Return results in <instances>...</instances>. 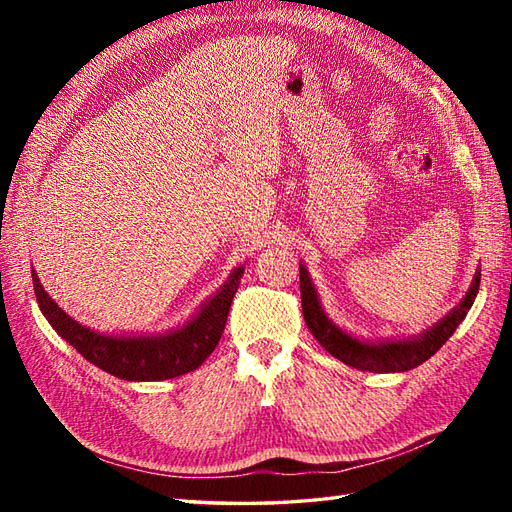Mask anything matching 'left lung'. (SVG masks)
Listing matches in <instances>:
<instances>
[{
    "instance_id": "left-lung-1",
    "label": "left lung",
    "mask_w": 512,
    "mask_h": 512,
    "mask_svg": "<svg viewBox=\"0 0 512 512\" xmlns=\"http://www.w3.org/2000/svg\"><path fill=\"white\" fill-rule=\"evenodd\" d=\"M480 273L482 270L477 268V273L471 281V288L464 295V299L449 314H444L436 325H431V328L416 336H391V339L367 341L345 332L328 317V314H325L308 268L299 264L303 319H306V325L314 339H317L334 358H339L341 363L363 369V372L378 374L409 372V369L429 361V358L451 339V334L458 330V325L464 321L466 312L473 306L477 290H480Z\"/></svg>"
}]
</instances>
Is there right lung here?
Segmentation results:
<instances>
[{"instance_id": "right-lung-1", "label": "right lung", "mask_w": 512, "mask_h": 512, "mask_svg": "<svg viewBox=\"0 0 512 512\" xmlns=\"http://www.w3.org/2000/svg\"><path fill=\"white\" fill-rule=\"evenodd\" d=\"M244 268L246 266L233 268L224 286L206 299L187 323L158 334H105L90 330L88 325L74 321L54 303L43 290L35 270H32V286H35L43 317L85 361L116 378L143 383V380H167L193 372L211 356L222 339L228 310H231Z\"/></svg>"}]
</instances>
